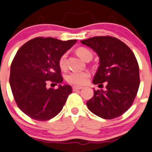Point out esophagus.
<instances>
[{
  "label": "esophagus",
  "instance_id": "esophagus-1",
  "mask_svg": "<svg viewBox=\"0 0 152 152\" xmlns=\"http://www.w3.org/2000/svg\"><path fill=\"white\" fill-rule=\"evenodd\" d=\"M83 87L82 86H72V89L73 91H77V90H80Z\"/></svg>",
  "mask_w": 152,
  "mask_h": 152
}]
</instances>
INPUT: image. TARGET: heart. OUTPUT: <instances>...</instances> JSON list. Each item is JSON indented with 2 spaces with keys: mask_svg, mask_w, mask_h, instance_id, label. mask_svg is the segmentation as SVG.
<instances>
[{
  "mask_svg": "<svg viewBox=\"0 0 152 152\" xmlns=\"http://www.w3.org/2000/svg\"><path fill=\"white\" fill-rule=\"evenodd\" d=\"M77 53L84 61L87 59L88 57L92 56V53L86 48L80 47L77 49ZM66 58L67 54L65 53L60 58L59 66L61 69H65L66 66ZM90 77V74L88 72H71L66 76V80L69 83L74 85H83L88 82Z\"/></svg>",
  "mask_w": 152,
  "mask_h": 152,
  "instance_id": "1",
  "label": "heart"
}]
</instances>
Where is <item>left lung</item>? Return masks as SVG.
<instances>
[{"label": "left lung", "instance_id": "1", "mask_svg": "<svg viewBox=\"0 0 152 152\" xmlns=\"http://www.w3.org/2000/svg\"><path fill=\"white\" fill-rule=\"evenodd\" d=\"M98 55L100 65L92 83L106 89L94 90L88 109L103 119L120 117L131 107L140 86L139 66L130 48L119 39L98 36L81 40Z\"/></svg>", "mask_w": 152, "mask_h": 152}]
</instances>
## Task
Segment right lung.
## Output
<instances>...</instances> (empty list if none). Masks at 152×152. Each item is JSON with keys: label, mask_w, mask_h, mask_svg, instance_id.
Segmentation results:
<instances>
[{"label": "right lung", "mask_w": 152, "mask_h": 152, "mask_svg": "<svg viewBox=\"0 0 152 152\" xmlns=\"http://www.w3.org/2000/svg\"><path fill=\"white\" fill-rule=\"evenodd\" d=\"M76 41L39 37L26 42L16 53L10 67V87L19 109L31 119L53 118L72 92L71 86L61 85L59 59ZM48 82L58 83V88L48 89Z\"/></svg>", "instance_id": "add662e5"}]
</instances>
